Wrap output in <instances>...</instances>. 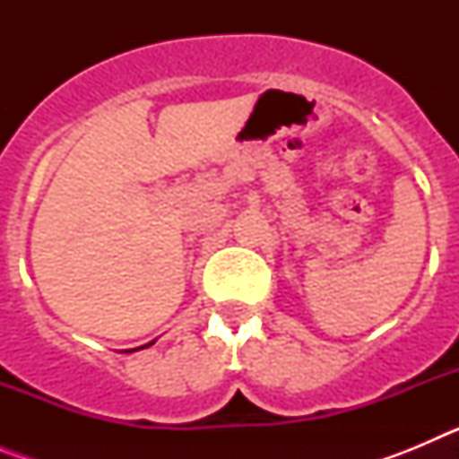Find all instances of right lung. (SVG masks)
Here are the masks:
<instances>
[{
	"instance_id": "obj_1",
	"label": "right lung",
	"mask_w": 459,
	"mask_h": 459,
	"mask_svg": "<svg viewBox=\"0 0 459 459\" xmlns=\"http://www.w3.org/2000/svg\"><path fill=\"white\" fill-rule=\"evenodd\" d=\"M153 342H156V340H153ZM153 342H149V344H153ZM149 344H142V347H137V350H144V347H149ZM126 351H135V350H126Z\"/></svg>"
}]
</instances>
